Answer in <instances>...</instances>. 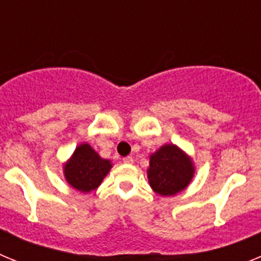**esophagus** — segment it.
<instances>
[{
	"label": "esophagus",
	"mask_w": 261,
	"mask_h": 261,
	"mask_svg": "<svg viewBox=\"0 0 261 261\" xmlns=\"http://www.w3.org/2000/svg\"><path fill=\"white\" fill-rule=\"evenodd\" d=\"M123 162L126 163V165H132L133 158L132 156H125V158H123Z\"/></svg>",
	"instance_id": "34e87169"
}]
</instances>
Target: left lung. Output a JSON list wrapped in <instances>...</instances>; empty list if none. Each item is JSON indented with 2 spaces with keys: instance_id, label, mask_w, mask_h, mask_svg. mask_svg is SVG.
<instances>
[{
  "instance_id": "8db88e82",
  "label": "left lung",
  "mask_w": 261,
  "mask_h": 261,
  "mask_svg": "<svg viewBox=\"0 0 261 261\" xmlns=\"http://www.w3.org/2000/svg\"><path fill=\"white\" fill-rule=\"evenodd\" d=\"M195 163L183 149L166 144L150 154L147 179L151 190L159 196H175L190 186L195 176Z\"/></svg>"
}]
</instances>
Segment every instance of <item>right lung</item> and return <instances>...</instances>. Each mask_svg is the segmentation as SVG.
<instances>
[{"mask_svg": "<svg viewBox=\"0 0 261 261\" xmlns=\"http://www.w3.org/2000/svg\"><path fill=\"white\" fill-rule=\"evenodd\" d=\"M112 168L110 159L99 155L87 142L80 144L62 166L66 183L82 193L95 191Z\"/></svg>", "mask_w": 261, "mask_h": 261, "instance_id": "1", "label": "right lung"}]
</instances>
